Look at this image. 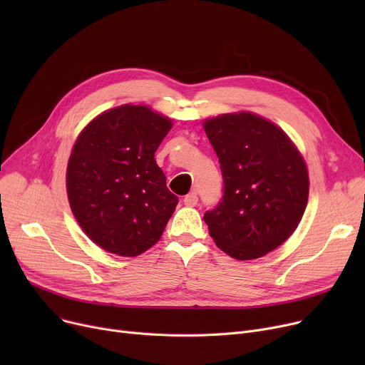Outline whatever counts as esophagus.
<instances>
[{
  "mask_svg": "<svg viewBox=\"0 0 365 365\" xmlns=\"http://www.w3.org/2000/svg\"><path fill=\"white\" fill-rule=\"evenodd\" d=\"M183 202H185V205H187V207H195L197 204H198V194L195 192H190V194H187L185 198H183Z\"/></svg>",
  "mask_w": 365,
  "mask_h": 365,
  "instance_id": "1",
  "label": "esophagus"
}]
</instances>
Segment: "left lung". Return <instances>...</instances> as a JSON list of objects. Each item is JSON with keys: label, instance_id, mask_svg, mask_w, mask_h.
Listing matches in <instances>:
<instances>
[{"label": "left lung", "instance_id": "obj_1", "mask_svg": "<svg viewBox=\"0 0 365 365\" xmlns=\"http://www.w3.org/2000/svg\"><path fill=\"white\" fill-rule=\"evenodd\" d=\"M220 163L223 197L204 220L216 245L238 260L275 250L296 231L309 195L304 160L289 136L252 112L204 121Z\"/></svg>", "mask_w": 365, "mask_h": 365}]
</instances>
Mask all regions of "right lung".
<instances>
[{
    "label": "right lung",
    "instance_id": "right-lung-1",
    "mask_svg": "<svg viewBox=\"0 0 365 365\" xmlns=\"http://www.w3.org/2000/svg\"><path fill=\"white\" fill-rule=\"evenodd\" d=\"M171 127L148 106L123 105L96 117L76 139L66 170L69 205L103 250L134 257L161 238L179 198L153 155Z\"/></svg>",
    "mask_w": 365,
    "mask_h": 365
}]
</instances>
